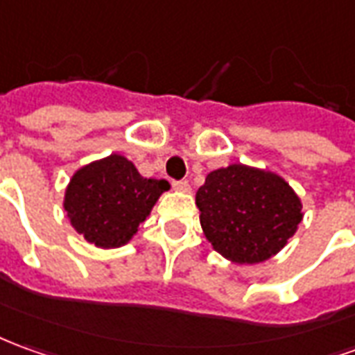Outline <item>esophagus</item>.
I'll return each mask as SVG.
<instances>
[{
    "mask_svg": "<svg viewBox=\"0 0 355 355\" xmlns=\"http://www.w3.org/2000/svg\"><path fill=\"white\" fill-rule=\"evenodd\" d=\"M173 188H175V190H177V192H190V184H188V182H186V180H175V182H173Z\"/></svg>",
    "mask_w": 355,
    "mask_h": 355,
    "instance_id": "esophagus-1",
    "label": "esophagus"
}]
</instances>
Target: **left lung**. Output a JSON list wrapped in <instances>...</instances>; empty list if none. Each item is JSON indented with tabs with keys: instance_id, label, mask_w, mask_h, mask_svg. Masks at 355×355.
Returning <instances> with one entry per match:
<instances>
[{
	"instance_id": "left-lung-1",
	"label": "left lung",
	"mask_w": 355,
	"mask_h": 355,
	"mask_svg": "<svg viewBox=\"0 0 355 355\" xmlns=\"http://www.w3.org/2000/svg\"><path fill=\"white\" fill-rule=\"evenodd\" d=\"M196 205L213 250L240 265L279 254L304 217L284 178L240 163L211 171L196 192Z\"/></svg>"
}]
</instances>
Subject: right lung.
<instances>
[{"label":"right lung","instance_id":"add662e5","mask_svg":"<svg viewBox=\"0 0 355 355\" xmlns=\"http://www.w3.org/2000/svg\"><path fill=\"white\" fill-rule=\"evenodd\" d=\"M165 190L167 180L144 178L132 161L111 153L74 173L63 207L78 234L107 250L135 236Z\"/></svg>","mask_w":355,"mask_h":355}]
</instances>
